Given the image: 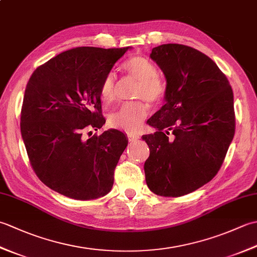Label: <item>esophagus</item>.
I'll return each mask as SVG.
<instances>
[{"instance_id":"34e87169","label":"esophagus","mask_w":257,"mask_h":257,"mask_svg":"<svg viewBox=\"0 0 257 257\" xmlns=\"http://www.w3.org/2000/svg\"><path fill=\"white\" fill-rule=\"evenodd\" d=\"M128 140L130 141V143H134V141H137L139 139V136L137 135H128Z\"/></svg>"}]
</instances>
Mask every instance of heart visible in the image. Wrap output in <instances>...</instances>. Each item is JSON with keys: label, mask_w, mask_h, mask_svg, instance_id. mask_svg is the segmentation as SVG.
Wrapping results in <instances>:
<instances>
[{"label": "heart", "mask_w": 257, "mask_h": 257, "mask_svg": "<svg viewBox=\"0 0 257 257\" xmlns=\"http://www.w3.org/2000/svg\"><path fill=\"white\" fill-rule=\"evenodd\" d=\"M122 68L139 80L136 98H143L150 103L159 102L166 94V83L158 76V68L150 59L144 56H134L122 64ZM99 94L105 105L111 103L116 98V75L109 72L103 77ZM148 116V107L144 101L123 103L118 110L109 116V124L125 133L134 134L141 127Z\"/></svg>", "instance_id": "obj_1"}]
</instances>
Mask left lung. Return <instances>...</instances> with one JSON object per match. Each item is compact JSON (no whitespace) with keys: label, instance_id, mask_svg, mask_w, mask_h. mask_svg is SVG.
I'll use <instances>...</instances> for the list:
<instances>
[{"label":"left lung","instance_id":"8db88e82","mask_svg":"<svg viewBox=\"0 0 257 257\" xmlns=\"http://www.w3.org/2000/svg\"><path fill=\"white\" fill-rule=\"evenodd\" d=\"M150 57L165 74L166 103L145 135L146 182L157 195L181 196L210 182L235 133L233 90L212 59L195 48L163 44Z\"/></svg>","mask_w":257,"mask_h":257}]
</instances>
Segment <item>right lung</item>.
Returning a JSON list of instances; mask_svg holds the SVG:
<instances>
[{"label":"right lung","mask_w":257,"mask_h":257,"mask_svg":"<svg viewBox=\"0 0 257 257\" xmlns=\"http://www.w3.org/2000/svg\"><path fill=\"white\" fill-rule=\"evenodd\" d=\"M130 48L63 52L37 67L26 85L21 134L32 168L48 188L70 199H98L112 188L128 139L117 129L89 139L83 135L105 124L100 84Z\"/></svg>","instance_id":"right-lung-1"}]
</instances>
